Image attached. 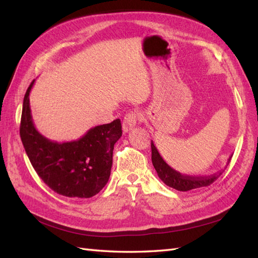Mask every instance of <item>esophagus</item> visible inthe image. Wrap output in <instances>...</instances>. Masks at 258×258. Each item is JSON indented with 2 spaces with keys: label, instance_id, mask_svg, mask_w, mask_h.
I'll return each instance as SVG.
<instances>
[{
  "label": "esophagus",
  "instance_id": "1",
  "mask_svg": "<svg viewBox=\"0 0 258 258\" xmlns=\"http://www.w3.org/2000/svg\"><path fill=\"white\" fill-rule=\"evenodd\" d=\"M140 117L141 115L138 112H128L126 114L123 119V132L127 133L131 130L134 128L140 120Z\"/></svg>",
  "mask_w": 258,
  "mask_h": 258
}]
</instances>
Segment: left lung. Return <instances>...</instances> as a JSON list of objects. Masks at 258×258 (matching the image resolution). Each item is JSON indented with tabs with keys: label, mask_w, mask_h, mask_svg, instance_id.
Wrapping results in <instances>:
<instances>
[{
	"label": "left lung",
	"mask_w": 258,
	"mask_h": 258,
	"mask_svg": "<svg viewBox=\"0 0 258 258\" xmlns=\"http://www.w3.org/2000/svg\"><path fill=\"white\" fill-rule=\"evenodd\" d=\"M152 147V163L153 166L156 169L158 177H160L164 183L172 188H175L180 191H187L190 189L204 187V186L211 185L215 182L217 177L220 176L222 172L217 174H213L211 176H188V175H183L175 171L171 166L167 165L166 162L163 160L162 156L158 153L154 143H151ZM232 156L228 158V162L231 161Z\"/></svg>",
	"instance_id": "left-lung-1"
}]
</instances>
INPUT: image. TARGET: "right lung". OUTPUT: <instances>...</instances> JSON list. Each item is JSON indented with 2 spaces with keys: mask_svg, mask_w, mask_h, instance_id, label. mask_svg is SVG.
<instances>
[{
  "mask_svg": "<svg viewBox=\"0 0 258 258\" xmlns=\"http://www.w3.org/2000/svg\"><path fill=\"white\" fill-rule=\"evenodd\" d=\"M27 89L22 109L20 135L38 176L55 193L79 199L96 195L111 175L114 144L122 136L119 118L87 131L81 139L57 143L37 132L32 119Z\"/></svg>",
  "mask_w": 258,
  "mask_h": 258,
  "instance_id": "obj_1",
  "label": "right lung"
}]
</instances>
